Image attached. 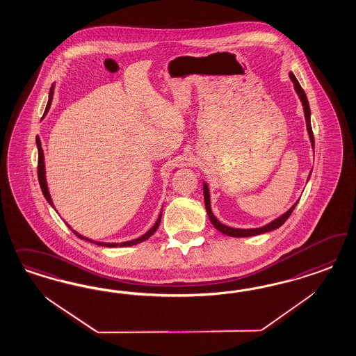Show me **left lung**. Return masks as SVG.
<instances>
[{"mask_svg": "<svg viewBox=\"0 0 356 356\" xmlns=\"http://www.w3.org/2000/svg\"><path fill=\"white\" fill-rule=\"evenodd\" d=\"M290 78H291V81L293 82V86H295V90H296L298 95H299L300 100H302V108H304V116H305V122H307V129H308V133H309V138H311V142H312V146L314 147V137H313L312 125H311V109H309L308 99H307V95H305L304 90H302V86H300V83L298 82L296 76H293L292 73H290ZM309 176H311V175H309ZM308 179H309V177H308ZM204 198H205L206 211H207V216H209L210 222L213 223V226L216 227L219 232L225 234L227 236L234 237L256 236V235H261V234H265V232H270V231H273V229H277V228H280V227L289 219V216H291L295 206L298 205V202H296L289 211H286L283 216L277 218L275 220L270 222L269 225H266V226L259 227V228L243 229V228H232V227L225 226V225H222V223L216 219V216H214L213 211H211V207H210V193H209V186H207V184L206 183H204Z\"/></svg>", "mask_w": 356, "mask_h": 356, "instance_id": "8db88e82", "label": "left lung"}]
</instances>
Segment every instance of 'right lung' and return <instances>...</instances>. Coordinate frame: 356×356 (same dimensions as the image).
<instances>
[{
    "label": "right lung",
    "instance_id": "1",
    "mask_svg": "<svg viewBox=\"0 0 356 356\" xmlns=\"http://www.w3.org/2000/svg\"><path fill=\"white\" fill-rule=\"evenodd\" d=\"M52 97H54V86L51 87V91H49V99H48V103H47L45 111H44V115L48 112V109L51 107ZM36 145H38V152H39V156H38V177H39V184H40V188H42V192H43L45 200L49 202V205L54 207V202H52V200H51V195H49V192H48V186H47V180H45L44 152L43 149H42V143H40V138H39V137H36ZM161 219H162V214H161L159 218H158L156 223H155L154 226L151 227L150 229H149L145 235H142V236L138 237V238H136V240L125 241V243H120V244L119 243H100V241H94V240H91V238H87V237L79 235V234L76 232L74 229H72V231H73V232L76 234V236L79 237V238H82V240H87V241H90V243H95L97 245H102V247H108V248H116V247H131V245L140 244L142 241L147 240L151 235H154V232L158 229V227L161 225ZM67 226H69V225H67ZM69 228H70V227H69Z\"/></svg>",
    "mask_w": 356,
    "mask_h": 356
}]
</instances>
